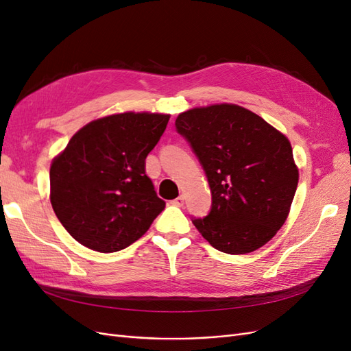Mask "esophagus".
<instances>
[{"label": "esophagus", "instance_id": "34e87169", "mask_svg": "<svg viewBox=\"0 0 351 351\" xmlns=\"http://www.w3.org/2000/svg\"><path fill=\"white\" fill-rule=\"evenodd\" d=\"M171 204L174 205V206H178V208H182L183 205H184V196H178L177 199H174Z\"/></svg>", "mask_w": 351, "mask_h": 351}]
</instances>
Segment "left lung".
Wrapping results in <instances>:
<instances>
[{"mask_svg": "<svg viewBox=\"0 0 351 351\" xmlns=\"http://www.w3.org/2000/svg\"><path fill=\"white\" fill-rule=\"evenodd\" d=\"M176 129L189 142L212 193L209 214L192 218L212 247L244 254L282 227L299 183L287 137L234 104L182 112Z\"/></svg>", "mask_w": 351, "mask_h": 351, "instance_id": "8db88e82", "label": "left lung"}]
</instances>
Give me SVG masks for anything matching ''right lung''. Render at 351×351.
Returning a JSON list of instances; mask_svg holds the SVG:
<instances>
[{
  "instance_id": "right-lung-1",
  "label": "right lung",
  "mask_w": 351,
  "mask_h": 351,
  "mask_svg": "<svg viewBox=\"0 0 351 351\" xmlns=\"http://www.w3.org/2000/svg\"><path fill=\"white\" fill-rule=\"evenodd\" d=\"M169 115L123 112L90 121L51 164V205L69 234L101 253L125 249L165 208L145 159Z\"/></svg>"
}]
</instances>
